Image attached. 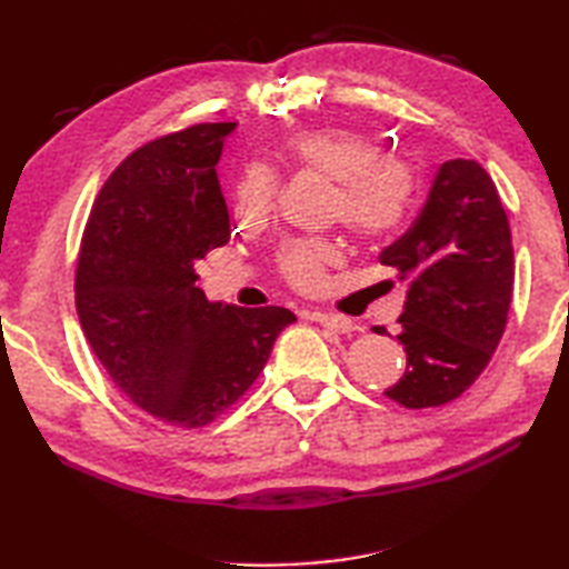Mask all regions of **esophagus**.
Wrapping results in <instances>:
<instances>
[{"label": "esophagus", "mask_w": 569, "mask_h": 569, "mask_svg": "<svg viewBox=\"0 0 569 569\" xmlns=\"http://www.w3.org/2000/svg\"><path fill=\"white\" fill-rule=\"evenodd\" d=\"M311 321L321 323L323 329H329L333 333H351L353 331V321L346 319V316L339 313H323V311H313Z\"/></svg>", "instance_id": "1"}]
</instances>
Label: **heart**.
Instances as JSON below:
<instances>
[{"label":"heart","instance_id":"heart-1","mask_svg":"<svg viewBox=\"0 0 569 569\" xmlns=\"http://www.w3.org/2000/svg\"><path fill=\"white\" fill-rule=\"evenodd\" d=\"M281 158L288 166L316 170L336 180L331 216L366 240L399 230L409 216L413 172L403 160L387 158L379 142L359 130L319 128L286 140ZM276 172L250 162L236 182V206L246 223H261L276 206ZM339 258L329 240H291L278 250L281 273L301 291L321 286L323 268Z\"/></svg>","mask_w":569,"mask_h":569}]
</instances>
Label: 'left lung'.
<instances>
[{
    "label": "left lung",
    "mask_w": 569,
    "mask_h": 569,
    "mask_svg": "<svg viewBox=\"0 0 569 569\" xmlns=\"http://www.w3.org/2000/svg\"><path fill=\"white\" fill-rule=\"evenodd\" d=\"M379 261L409 281L397 333L407 371L383 393L409 409L441 407L485 371L512 301V236L487 170L441 162L419 216Z\"/></svg>",
    "instance_id": "1"
}]
</instances>
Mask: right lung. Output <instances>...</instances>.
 I'll return each mask as SVG.
<instances>
[{
	"label": "right lung",
	"instance_id": "right-lung-1",
	"mask_svg": "<svg viewBox=\"0 0 569 569\" xmlns=\"http://www.w3.org/2000/svg\"><path fill=\"white\" fill-rule=\"evenodd\" d=\"M233 122L148 142L104 182L82 236L77 316L110 379L172 427H206L243 397L296 316L208 301L196 263L228 243L218 180Z\"/></svg>",
	"mask_w": 569,
	"mask_h": 569
}]
</instances>
